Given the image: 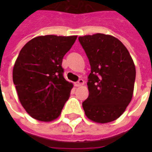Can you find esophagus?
<instances>
[{
  "label": "esophagus",
  "mask_w": 152,
  "mask_h": 152,
  "mask_svg": "<svg viewBox=\"0 0 152 152\" xmlns=\"http://www.w3.org/2000/svg\"><path fill=\"white\" fill-rule=\"evenodd\" d=\"M84 85V80L82 79H80L77 82L75 83V86L76 87H78V86H83Z\"/></svg>",
  "instance_id": "34e87169"
}]
</instances>
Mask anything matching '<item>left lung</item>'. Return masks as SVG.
I'll use <instances>...</instances> for the list:
<instances>
[{
  "label": "left lung",
  "instance_id": "8db88e82",
  "mask_svg": "<svg viewBox=\"0 0 152 152\" xmlns=\"http://www.w3.org/2000/svg\"><path fill=\"white\" fill-rule=\"evenodd\" d=\"M88 57L89 97L82 102L89 120L108 123L123 114L134 93L136 70L129 51L121 40L97 33L78 38Z\"/></svg>",
  "mask_w": 152,
  "mask_h": 152
}]
</instances>
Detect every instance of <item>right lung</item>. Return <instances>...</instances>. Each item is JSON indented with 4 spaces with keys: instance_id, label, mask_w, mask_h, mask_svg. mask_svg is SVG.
Here are the masks:
<instances>
[{
    "instance_id": "add662e5",
    "label": "right lung",
    "mask_w": 152,
    "mask_h": 152,
    "mask_svg": "<svg viewBox=\"0 0 152 152\" xmlns=\"http://www.w3.org/2000/svg\"><path fill=\"white\" fill-rule=\"evenodd\" d=\"M76 37H37L19 52L13 69V81L22 106L36 120H55L69 99L73 85L63 77L62 62Z\"/></svg>"
}]
</instances>
